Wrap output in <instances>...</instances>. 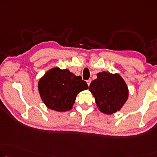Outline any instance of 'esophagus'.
Returning <instances> with one entry per match:
<instances>
[{
    "label": "esophagus",
    "mask_w": 157,
    "mask_h": 157,
    "mask_svg": "<svg viewBox=\"0 0 157 157\" xmlns=\"http://www.w3.org/2000/svg\"><path fill=\"white\" fill-rule=\"evenodd\" d=\"M86 83H87L88 86H90V83H91V79H88V80H86Z\"/></svg>",
    "instance_id": "obj_1"
}]
</instances>
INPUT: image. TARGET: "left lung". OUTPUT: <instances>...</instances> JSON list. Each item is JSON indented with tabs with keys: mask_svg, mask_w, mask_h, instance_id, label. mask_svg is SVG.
Instances as JSON below:
<instances>
[{
	"mask_svg": "<svg viewBox=\"0 0 157 157\" xmlns=\"http://www.w3.org/2000/svg\"><path fill=\"white\" fill-rule=\"evenodd\" d=\"M89 90L95 97L100 111L106 114L119 111L128 98V86L118 74L99 72L97 78L91 82Z\"/></svg>",
	"mask_w": 157,
	"mask_h": 157,
	"instance_id": "obj_1",
	"label": "left lung"
}]
</instances>
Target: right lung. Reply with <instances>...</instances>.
Wrapping results in <instances>:
<instances>
[{"label":"right lung","mask_w":157,"mask_h":157,"mask_svg":"<svg viewBox=\"0 0 157 157\" xmlns=\"http://www.w3.org/2000/svg\"><path fill=\"white\" fill-rule=\"evenodd\" d=\"M38 88L42 101L48 109L64 112L72 108L76 96L87 90L88 85L80 76L68 70L54 67L40 79Z\"/></svg>","instance_id":"obj_1"}]
</instances>
